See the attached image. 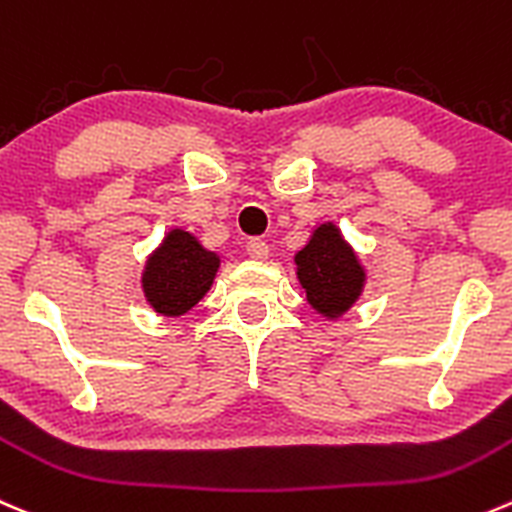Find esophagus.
I'll return each mask as SVG.
<instances>
[{
	"label": "esophagus",
	"mask_w": 512,
	"mask_h": 512,
	"mask_svg": "<svg viewBox=\"0 0 512 512\" xmlns=\"http://www.w3.org/2000/svg\"><path fill=\"white\" fill-rule=\"evenodd\" d=\"M247 255L252 257V260H267V255H270V247H267V242L262 240H250L247 242Z\"/></svg>",
	"instance_id": "1"
}]
</instances>
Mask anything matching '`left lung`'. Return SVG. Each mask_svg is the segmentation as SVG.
<instances>
[{
	"instance_id": "obj_1",
	"label": "left lung",
	"mask_w": 512,
	"mask_h": 512,
	"mask_svg": "<svg viewBox=\"0 0 512 512\" xmlns=\"http://www.w3.org/2000/svg\"><path fill=\"white\" fill-rule=\"evenodd\" d=\"M295 275L307 305L325 320L345 315L367 282L365 265L335 222L317 225L307 245L295 252Z\"/></svg>"
}]
</instances>
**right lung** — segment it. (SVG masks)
I'll return each instance as SVG.
<instances>
[{"label":"right lung","instance_id":"obj_1","mask_svg":"<svg viewBox=\"0 0 512 512\" xmlns=\"http://www.w3.org/2000/svg\"><path fill=\"white\" fill-rule=\"evenodd\" d=\"M220 262L192 232L172 227L142 267L147 305L162 317L185 315L210 292Z\"/></svg>","mask_w":512,"mask_h":512}]
</instances>
